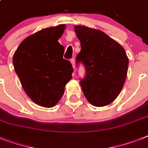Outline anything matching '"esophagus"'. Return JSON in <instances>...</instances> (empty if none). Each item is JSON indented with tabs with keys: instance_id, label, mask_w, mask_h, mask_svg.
Returning a JSON list of instances; mask_svg holds the SVG:
<instances>
[{
	"instance_id": "obj_1",
	"label": "esophagus",
	"mask_w": 148,
	"mask_h": 148,
	"mask_svg": "<svg viewBox=\"0 0 148 148\" xmlns=\"http://www.w3.org/2000/svg\"><path fill=\"white\" fill-rule=\"evenodd\" d=\"M70 62H71V63H72L73 68V69H75V60H74L73 58V59L70 60Z\"/></svg>"
}]
</instances>
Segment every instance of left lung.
I'll return each mask as SVG.
<instances>
[{
	"label": "left lung",
	"instance_id": "1",
	"mask_svg": "<svg viewBox=\"0 0 148 148\" xmlns=\"http://www.w3.org/2000/svg\"><path fill=\"white\" fill-rule=\"evenodd\" d=\"M74 30L81 43L76 61L86 69L80 82L84 95L95 107L107 106L123 88L129 58L123 46L103 32L85 25H75Z\"/></svg>",
	"mask_w": 148,
	"mask_h": 148
}]
</instances>
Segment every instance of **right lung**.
Wrapping results in <instances>:
<instances>
[{
	"label": "right lung",
	"instance_id": "add662e5",
	"mask_svg": "<svg viewBox=\"0 0 148 148\" xmlns=\"http://www.w3.org/2000/svg\"><path fill=\"white\" fill-rule=\"evenodd\" d=\"M65 29L63 24L41 29L24 39L13 54L23 90L41 107H54L72 79V64L63 58L64 47L58 42Z\"/></svg>",
	"mask_w": 148,
	"mask_h": 148
}]
</instances>
